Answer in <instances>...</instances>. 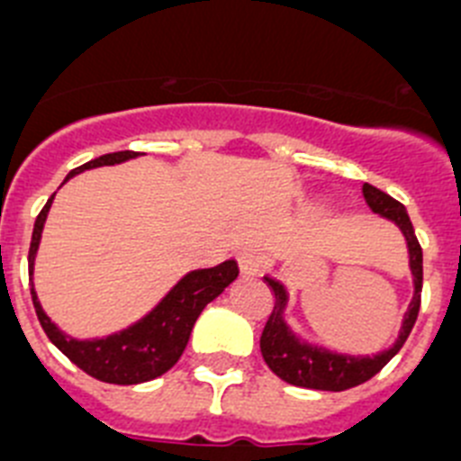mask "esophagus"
Instances as JSON below:
<instances>
[{
    "label": "esophagus",
    "instance_id": "esophagus-1",
    "mask_svg": "<svg viewBox=\"0 0 461 461\" xmlns=\"http://www.w3.org/2000/svg\"><path fill=\"white\" fill-rule=\"evenodd\" d=\"M236 259H239V268L243 277H257L261 273V252L255 250V248H243L236 255Z\"/></svg>",
    "mask_w": 461,
    "mask_h": 461
}]
</instances>
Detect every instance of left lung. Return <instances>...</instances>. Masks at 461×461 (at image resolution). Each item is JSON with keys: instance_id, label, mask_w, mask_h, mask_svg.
I'll use <instances>...</instances> for the list:
<instances>
[{"instance_id": "obj_1", "label": "left lung", "mask_w": 461, "mask_h": 461, "mask_svg": "<svg viewBox=\"0 0 461 461\" xmlns=\"http://www.w3.org/2000/svg\"><path fill=\"white\" fill-rule=\"evenodd\" d=\"M363 197L376 215H381L384 221L393 222L397 230L402 231L406 240V250H409V268H411L413 277V298L409 303V310L402 317L400 333H397L395 342L384 351L376 354H339V351L326 349L323 344H314L303 339L296 330L289 326L287 305H289V289L285 282H280L273 276H264L268 282V287L276 294V305L268 317L264 333H261L259 347L261 356L267 360V365L280 376L282 381H287L292 385H301V388H314V391H347L354 385L365 384L367 379L376 375L397 351L402 349V344L406 342L409 333H411L413 323H416L418 310H420V289H422V250L420 243L416 239L409 213L404 206L397 200H393L391 194H385L384 190L375 188V185H363Z\"/></svg>"}]
</instances>
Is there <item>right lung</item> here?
<instances>
[{
	"instance_id": "right-lung-1",
	"label": "right lung",
	"mask_w": 461,
	"mask_h": 461,
	"mask_svg": "<svg viewBox=\"0 0 461 461\" xmlns=\"http://www.w3.org/2000/svg\"><path fill=\"white\" fill-rule=\"evenodd\" d=\"M138 156H144V153H105L101 158L89 160V163L80 165L73 172H68L64 184L68 179H73L76 174L86 172V169L126 163V160L138 158ZM55 194L50 197L48 204L43 206V211L36 218L32 246H29L32 301H34L36 314H39V321L43 326L45 335L80 370H85L94 379L105 381V384L132 385L144 384V381H151L156 376L165 375L181 358V354H184L185 344L190 339V330H193L194 321L202 314V310L213 298L221 296L231 282L239 277V264H236V259H225L222 264L211 268H194V271H188L144 317H140L138 321L126 326V329L114 330V333L105 335V338L77 339L73 335L64 333L45 314L43 305L39 301V294L34 289L36 255H39L41 236H43V227L45 221H48L50 206H52Z\"/></svg>"
}]
</instances>
